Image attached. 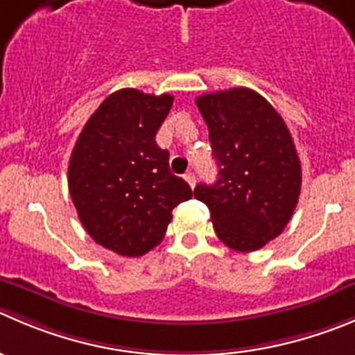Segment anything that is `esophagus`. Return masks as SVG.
<instances>
[{
    "mask_svg": "<svg viewBox=\"0 0 355 355\" xmlns=\"http://www.w3.org/2000/svg\"><path fill=\"white\" fill-rule=\"evenodd\" d=\"M184 180H187V183L190 184L191 188H195V183H197V181H195V174L188 172V174H184Z\"/></svg>",
    "mask_w": 355,
    "mask_h": 355,
    "instance_id": "1",
    "label": "esophagus"
}]
</instances>
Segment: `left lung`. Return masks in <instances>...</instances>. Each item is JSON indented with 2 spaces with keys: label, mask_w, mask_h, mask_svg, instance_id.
<instances>
[{
  "label": "left lung",
  "mask_w": 355,
  "mask_h": 355,
  "mask_svg": "<svg viewBox=\"0 0 355 355\" xmlns=\"http://www.w3.org/2000/svg\"><path fill=\"white\" fill-rule=\"evenodd\" d=\"M197 107L207 123L218 181L193 195L211 211L219 241L251 252L282 234L298 204L302 164L282 116L244 87L204 94Z\"/></svg>",
  "instance_id": "left-lung-1"
}]
</instances>
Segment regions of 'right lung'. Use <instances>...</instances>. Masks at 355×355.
<instances>
[{"instance_id":"add662e5","label":"right lung","mask_w":355,"mask_h":355,"mask_svg":"<svg viewBox=\"0 0 355 355\" xmlns=\"http://www.w3.org/2000/svg\"><path fill=\"white\" fill-rule=\"evenodd\" d=\"M174 97L121 89L89 118L67 167L73 204L87 234L120 256L146 254L164 239L172 209L191 188L168 168L155 136Z\"/></svg>"}]
</instances>
